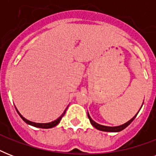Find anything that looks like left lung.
<instances>
[{
    "label": "left lung",
    "instance_id": "left-lung-1",
    "mask_svg": "<svg viewBox=\"0 0 156 156\" xmlns=\"http://www.w3.org/2000/svg\"><path fill=\"white\" fill-rule=\"evenodd\" d=\"M142 107H143V105H142ZM142 107H141V108H142ZM139 111H140V110H139ZM138 113L136 114L133 118L130 119L129 121H127L126 123L118 126H103V125H100V124L96 123L95 121H94L92 119H91V117H90V116L89 115V112H87V116H88V118H89V120H90V124H91V125H92L95 129H99V130L104 131V132H120V131L123 130L124 129H126V127H127V126H128L129 125V124H130L133 120H134V118H135L136 116L138 115Z\"/></svg>",
    "mask_w": 156,
    "mask_h": 156
}]
</instances>
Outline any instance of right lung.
Instances as JSON below:
<instances>
[{"label":"right lung","mask_w":156,"mask_h":156,"mask_svg":"<svg viewBox=\"0 0 156 156\" xmlns=\"http://www.w3.org/2000/svg\"><path fill=\"white\" fill-rule=\"evenodd\" d=\"M68 108V107H67ZM67 108H66V109H67ZM66 109L64 111V112L62 114H61V116H59L58 118L56 119V120H55V121H52V122H48V123H36V122H33V121H29V120H27V119L25 118V117H23L22 115H21V113L18 112V110L17 108H16V110H17V112H18V115L20 116V117L22 119H23V121H25L26 123L28 124V125H30V126H34V127H37V128H41V129H50V128H52V127H54V126H57L59 123H60V121H61V118H62V116L65 115V113H66Z\"/></svg>","instance_id":"add662e5"}]
</instances>
